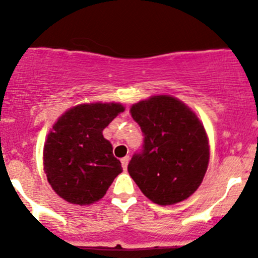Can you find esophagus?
<instances>
[{
    "mask_svg": "<svg viewBox=\"0 0 258 258\" xmlns=\"http://www.w3.org/2000/svg\"><path fill=\"white\" fill-rule=\"evenodd\" d=\"M128 161H130V158L128 156H125L123 159H121V165H122V168L123 170H127V165H128Z\"/></svg>",
    "mask_w": 258,
    "mask_h": 258,
    "instance_id": "34e87169",
    "label": "esophagus"
}]
</instances>
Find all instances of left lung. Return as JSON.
Here are the masks:
<instances>
[{
    "label": "left lung",
    "mask_w": 258,
    "mask_h": 258,
    "mask_svg": "<svg viewBox=\"0 0 258 258\" xmlns=\"http://www.w3.org/2000/svg\"><path fill=\"white\" fill-rule=\"evenodd\" d=\"M143 146L130 161V176L159 205L185 200L199 188L209 166V141L190 109L171 96H154L132 105Z\"/></svg>",
    "instance_id": "obj_1"
}]
</instances>
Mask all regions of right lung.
<instances>
[{
    "label": "right lung",
    "instance_id": "1",
    "mask_svg": "<svg viewBox=\"0 0 258 258\" xmlns=\"http://www.w3.org/2000/svg\"><path fill=\"white\" fill-rule=\"evenodd\" d=\"M123 110L120 103L76 105L65 111L48 133L44 172L53 190L68 203H96L122 172L103 130Z\"/></svg>",
    "mask_w": 258,
    "mask_h": 258
}]
</instances>
